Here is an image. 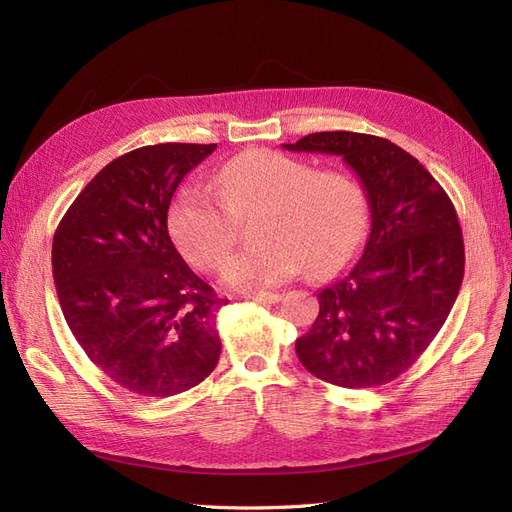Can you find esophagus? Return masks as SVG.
<instances>
[{"mask_svg": "<svg viewBox=\"0 0 512 512\" xmlns=\"http://www.w3.org/2000/svg\"><path fill=\"white\" fill-rule=\"evenodd\" d=\"M250 299L256 303H277L282 299V294L280 292H258V294H252Z\"/></svg>", "mask_w": 512, "mask_h": 512, "instance_id": "34e87169", "label": "esophagus"}]
</instances>
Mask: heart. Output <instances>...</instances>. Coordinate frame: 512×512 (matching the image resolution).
I'll return each instance as SVG.
<instances>
[{
	"label": "heart",
	"mask_w": 512,
	"mask_h": 512,
	"mask_svg": "<svg viewBox=\"0 0 512 512\" xmlns=\"http://www.w3.org/2000/svg\"><path fill=\"white\" fill-rule=\"evenodd\" d=\"M220 201L203 185H183L168 207V230L179 252L213 271L235 243V222L258 211V245L232 254L222 282L239 292H262L303 269L331 277L359 254L367 232L361 185L342 173L269 149L243 151L213 177Z\"/></svg>",
	"instance_id": "obj_1"
}]
</instances>
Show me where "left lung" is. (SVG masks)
<instances>
[{"label":"left lung","instance_id":"left-lung-1","mask_svg":"<svg viewBox=\"0 0 512 512\" xmlns=\"http://www.w3.org/2000/svg\"><path fill=\"white\" fill-rule=\"evenodd\" d=\"M284 149L342 158L371 213L359 262L318 292V318L294 344L299 361L344 389L391 382L433 342L461 288L466 254L451 198L380 136L316 132Z\"/></svg>","mask_w":512,"mask_h":512}]
</instances>
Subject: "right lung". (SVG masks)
<instances>
[{
  "instance_id": "obj_1",
  "label": "right lung",
  "mask_w": 512,
  "mask_h": 512,
  "mask_svg": "<svg viewBox=\"0 0 512 512\" xmlns=\"http://www.w3.org/2000/svg\"><path fill=\"white\" fill-rule=\"evenodd\" d=\"M215 147L126 153L85 185L55 230L53 280L68 327L94 365L136 395H179L220 359L215 314L228 301L168 235L175 190Z\"/></svg>"
}]
</instances>
